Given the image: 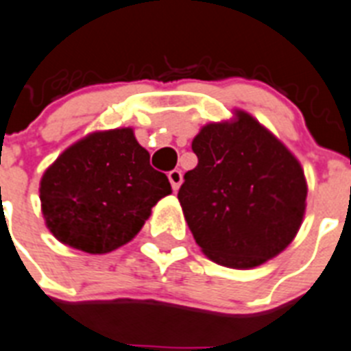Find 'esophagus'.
Returning a JSON list of instances; mask_svg holds the SVG:
<instances>
[{
  "label": "esophagus",
  "instance_id": "1",
  "mask_svg": "<svg viewBox=\"0 0 351 351\" xmlns=\"http://www.w3.org/2000/svg\"><path fill=\"white\" fill-rule=\"evenodd\" d=\"M167 178H169L171 187H173V191H178V187H180V185H182V171H178V169L169 171V175H167Z\"/></svg>",
  "mask_w": 351,
  "mask_h": 351
}]
</instances>
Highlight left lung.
Segmentation results:
<instances>
[{"label": "left lung", "mask_w": 351, "mask_h": 351, "mask_svg": "<svg viewBox=\"0 0 351 351\" xmlns=\"http://www.w3.org/2000/svg\"><path fill=\"white\" fill-rule=\"evenodd\" d=\"M198 166L178 191L185 221L216 264L252 269L284 252L307 207L302 164L248 112L208 123L193 139Z\"/></svg>", "instance_id": "obj_1"}]
</instances>
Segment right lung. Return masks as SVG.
I'll list each match as a JSON object with an SVG mask.
<instances>
[{"mask_svg": "<svg viewBox=\"0 0 351 351\" xmlns=\"http://www.w3.org/2000/svg\"><path fill=\"white\" fill-rule=\"evenodd\" d=\"M39 193L48 230L62 244L101 255L139 234L171 184L149 166L132 128H114L64 149L44 171Z\"/></svg>", "mask_w": 351, "mask_h": 351, "instance_id": "right-lung-1", "label": "right lung"}]
</instances>
